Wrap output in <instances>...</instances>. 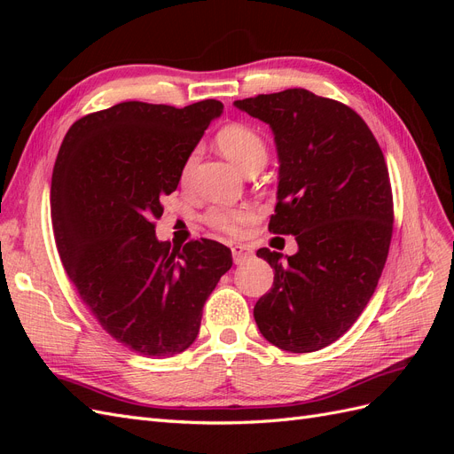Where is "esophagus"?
Listing matches in <instances>:
<instances>
[{"label": "esophagus", "instance_id": "34e87169", "mask_svg": "<svg viewBox=\"0 0 454 454\" xmlns=\"http://www.w3.org/2000/svg\"><path fill=\"white\" fill-rule=\"evenodd\" d=\"M231 252H232V261H235L237 265H242L244 261H248V259L254 255L250 246H246V244H235V246H231Z\"/></svg>", "mask_w": 454, "mask_h": 454}]
</instances>
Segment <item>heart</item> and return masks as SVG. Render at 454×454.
<instances>
[{
  "mask_svg": "<svg viewBox=\"0 0 454 454\" xmlns=\"http://www.w3.org/2000/svg\"><path fill=\"white\" fill-rule=\"evenodd\" d=\"M215 142H217V147L222 149V153L229 157L244 172L257 162H265L267 159V145L263 138L259 136V132H255L248 125H240V122L223 127L217 132ZM195 160H197V153L193 151V153L185 159L182 167V172H180L182 184L189 180L191 170L195 167ZM257 215H259L257 210L248 204H242V206L217 204L206 212L204 222L217 231L227 232L231 237H240L246 231V227L255 222Z\"/></svg>",
  "mask_w": 454,
  "mask_h": 454,
  "instance_id": "obj_1",
  "label": "heart"
}]
</instances>
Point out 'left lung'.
Segmentation results:
<instances>
[{
    "label": "left lung",
    "mask_w": 454,
    "mask_h": 454,
    "mask_svg": "<svg viewBox=\"0 0 454 454\" xmlns=\"http://www.w3.org/2000/svg\"><path fill=\"white\" fill-rule=\"evenodd\" d=\"M270 125L280 159L274 235H294L295 255H257L274 270L254 318L274 347L314 352L358 320L387 263L394 229L388 167L352 107L305 89L237 100Z\"/></svg>",
    "instance_id": "obj_1"
}]
</instances>
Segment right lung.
I'll return each mask as SVG.
<instances>
[{
    "label": "right lung",
    "instance_id": "1",
    "mask_svg": "<svg viewBox=\"0 0 454 454\" xmlns=\"http://www.w3.org/2000/svg\"><path fill=\"white\" fill-rule=\"evenodd\" d=\"M223 104L121 102L75 121L54 162L51 217L62 265L121 345L170 358L193 345L202 307L232 255L215 240L155 237L162 197Z\"/></svg>",
    "mask_w": 454,
    "mask_h": 454
}]
</instances>
